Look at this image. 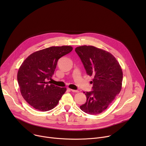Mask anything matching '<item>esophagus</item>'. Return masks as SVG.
I'll return each instance as SVG.
<instances>
[{
    "label": "esophagus",
    "mask_w": 146,
    "mask_h": 146,
    "mask_svg": "<svg viewBox=\"0 0 146 146\" xmlns=\"http://www.w3.org/2000/svg\"><path fill=\"white\" fill-rule=\"evenodd\" d=\"M70 91L73 92H78V90H72L70 89Z\"/></svg>",
    "instance_id": "obj_1"
}]
</instances>
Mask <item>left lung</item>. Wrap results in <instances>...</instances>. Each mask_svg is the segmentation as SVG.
Masks as SVG:
<instances>
[{
    "mask_svg": "<svg viewBox=\"0 0 146 146\" xmlns=\"http://www.w3.org/2000/svg\"><path fill=\"white\" fill-rule=\"evenodd\" d=\"M75 51L81 59L87 74L93 76L92 91L84 92L86 102L80 109L84 112L96 115L105 111L122 88V69L110 52L92 46L76 47Z\"/></svg>",
    "mask_w": 146,
    "mask_h": 146,
    "instance_id": "8db88e82",
    "label": "left lung"
}]
</instances>
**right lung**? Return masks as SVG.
<instances>
[{"label": "right lung", "mask_w": 146, "mask_h": 146, "mask_svg": "<svg viewBox=\"0 0 146 146\" xmlns=\"http://www.w3.org/2000/svg\"><path fill=\"white\" fill-rule=\"evenodd\" d=\"M73 50L72 47L52 46L31 54L19 68L17 80L20 91L29 105L47 111L54 109L66 91L50 84L58 59Z\"/></svg>", "instance_id": "obj_1"}]
</instances>
